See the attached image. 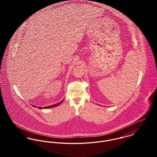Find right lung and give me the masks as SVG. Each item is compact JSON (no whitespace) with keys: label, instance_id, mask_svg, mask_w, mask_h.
<instances>
[{"label":"right lung","instance_id":"add662e5","mask_svg":"<svg viewBox=\"0 0 157 157\" xmlns=\"http://www.w3.org/2000/svg\"><path fill=\"white\" fill-rule=\"evenodd\" d=\"M63 101V100H62V101H61L60 102H59V103H56V104H54V105H51V106H45V107H40V106H38L37 108H39V109H48V108H51L56 107V106H59V105H60V104L62 103ZM32 106H34V107H36V106H34V105H32Z\"/></svg>","mask_w":157,"mask_h":157}]
</instances>
